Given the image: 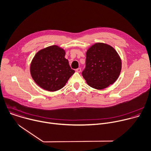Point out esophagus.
Returning <instances> with one entry per match:
<instances>
[{
  "label": "esophagus",
  "mask_w": 151,
  "mask_h": 151,
  "mask_svg": "<svg viewBox=\"0 0 151 151\" xmlns=\"http://www.w3.org/2000/svg\"><path fill=\"white\" fill-rule=\"evenodd\" d=\"M81 69L80 68H78L76 69V71L77 73H80V72H81Z\"/></svg>",
  "instance_id": "obj_1"
}]
</instances>
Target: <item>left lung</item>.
<instances>
[{
  "label": "left lung",
  "instance_id": "obj_1",
  "mask_svg": "<svg viewBox=\"0 0 151 151\" xmlns=\"http://www.w3.org/2000/svg\"><path fill=\"white\" fill-rule=\"evenodd\" d=\"M122 70V60L110 45L96 43L86 52V68L82 76L88 86L104 89L112 84Z\"/></svg>",
  "mask_w": 151,
  "mask_h": 151
}]
</instances>
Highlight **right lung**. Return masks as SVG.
<instances>
[{
  "instance_id": "1",
  "label": "right lung",
  "mask_w": 151,
  "mask_h": 151,
  "mask_svg": "<svg viewBox=\"0 0 151 151\" xmlns=\"http://www.w3.org/2000/svg\"><path fill=\"white\" fill-rule=\"evenodd\" d=\"M65 51L56 45L39 50L30 65V73L42 88L55 92L62 88L75 73L65 58Z\"/></svg>"
}]
</instances>
